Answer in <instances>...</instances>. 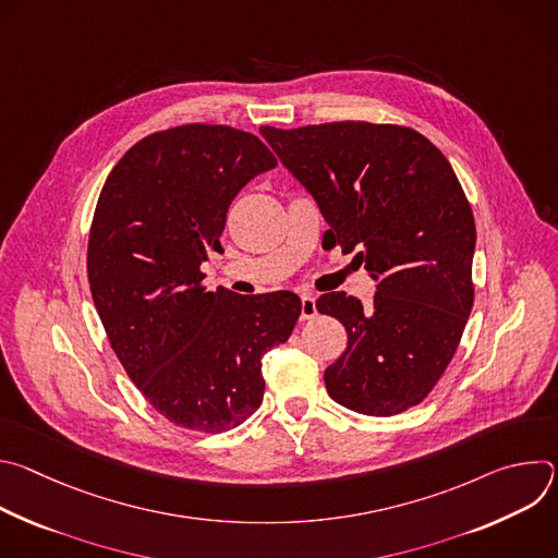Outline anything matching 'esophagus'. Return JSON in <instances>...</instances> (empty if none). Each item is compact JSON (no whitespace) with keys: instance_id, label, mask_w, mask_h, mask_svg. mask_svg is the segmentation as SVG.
Returning a JSON list of instances; mask_svg holds the SVG:
<instances>
[{"instance_id":"1","label":"esophagus","mask_w":558,"mask_h":558,"mask_svg":"<svg viewBox=\"0 0 558 558\" xmlns=\"http://www.w3.org/2000/svg\"><path fill=\"white\" fill-rule=\"evenodd\" d=\"M317 315V306H315V298L313 295H302V302H300V320H313V317Z\"/></svg>"}]
</instances>
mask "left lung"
<instances>
[{"mask_svg":"<svg viewBox=\"0 0 558 558\" xmlns=\"http://www.w3.org/2000/svg\"><path fill=\"white\" fill-rule=\"evenodd\" d=\"M260 134L311 192L342 252L377 280L373 302L320 295L349 333L325 371L333 400L390 417L424 402L450 364L474 302V218L448 158L417 130L336 121Z\"/></svg>","mask_w":558,"mask_h":558,"instance_id":"obj_1","label":"left lung"}]
</instances>
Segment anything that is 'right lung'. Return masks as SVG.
I'll return each mask as SVG.
<instances>
[{"instance_id":"1","label":"right lung","mask_w":558,"mask_h":558,"mask_svg":"<svg viewBox=\"0 0 558 558\" xmlns=\"http://www.w3.org/2000/svg\"><path fill=\"white\" fill-rule=\"evenodd\" d=\"M278 166L254 134L187 123L132 145L99 194L88 280L108 340L156 413L222 433L263 402V355L289 340V291H207L201 265L220 250L231 201Z\"/></svg>"}]
</instances>
